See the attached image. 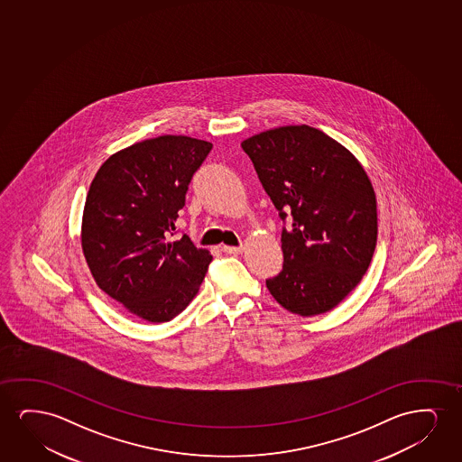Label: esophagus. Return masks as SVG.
<instances>
[{
    "instance_id": "esophagus-1",
    "label": "esophagus",
    "mask_w": 462,
    "mask_h": 462,
    "mask_svg": "<svg viewBox=\"0 0 462 462\" xmlns=\"http://www.w3.org/2000/svg\"><path fill=\"white\" fill-rule=\"evenodd\" d=\"M222 251L226 254H232V255H238L243 253V247L222 246Z\"/></svg>"
}]
</instances>
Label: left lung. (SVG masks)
Wrapping results in <instances>:
<instances>
[{"instance_id":"8db88e82","label":"left lung","mask_w":462,"mask_h":462,"mask_svg":"<svg viewBox=\"0 0 462 462\" xmlns=\"http://www.w3.org/2000/svg\"><path fill=\"white\" fill-rule=\"evenodd\" d=\"M260 183L291 226L281 234L284 268L266 287L301 317L336 308L369 268L377 200L360 161L316 127L281 126L241 142Z\"/></svg>"}]
</instances>
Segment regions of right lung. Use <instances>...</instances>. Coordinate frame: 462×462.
Listing matches in <instances>:
<instances>
[{
  "label": "right lung",
  "mask_w": 462,
  "mask_h": 462,
  "mask_svg": "<svg viewBox=\"0 0 462 462\" xmlns=\"http://www.w3.org/2000/svg\"><path fill=\"white\" fill-rule=\"evenodd\" d=\"M211 143L161 135L115 152L89 184L83 255L97 287L134 316L169 322L194 300L213 255L171 240L194 171Z\"/></svg>",
  "instance_id": "obj_1"
}]
</instances>
